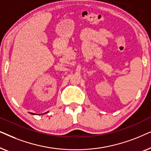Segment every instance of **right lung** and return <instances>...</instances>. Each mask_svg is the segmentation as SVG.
Segmentation results:
<instances>
[{"mask_svg":"<svg viewBox=\"0 0 151 151\" xmlns=\"http://www.w3.org/2000/svg\"><path fill=\"white\" fill-rule=\"evenodd\" d=\"M32 114H33V113H32Z\"/></svg>","mask_w":151,"mask_h":151,"instance_id":"add662e5","label":"right lung"}]
</instances>
